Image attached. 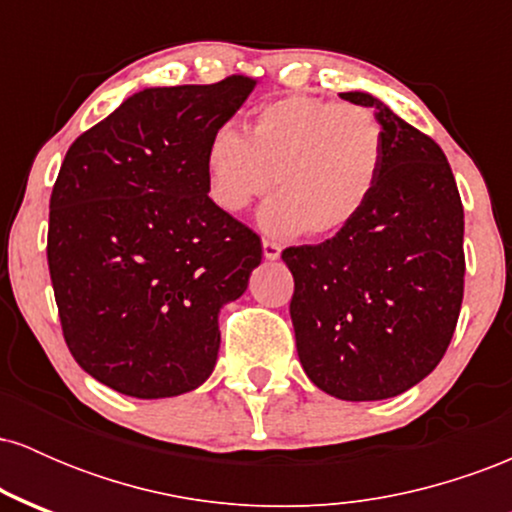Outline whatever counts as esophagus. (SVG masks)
I'll return each mask as SVG.
<instances>
[{
	"label": "esophagus",
	"instance_id": "obj_1",
	"mask_svg": "<svg viewBox=\"0 0 512 512\" xmlns=\"http://www.w3.org/2000/svg\"><path fill=\"white\" fill-rule=\"evenodd\" d=\"M262 252L267 260H279L281 255V245L274 243V240H262Z\"/></svg>",
	"mask_w": 512,
	"mask_h": 512
}]
</instances>
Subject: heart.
<instances>
[{"label": "heart", "instance_id": "b5f03b06", "mask_svg": "<svg viewBox=\"0 0 512 512\" xmlns=\"http://www.w3.org/2000/svg\"><path fill=\"white\" fill-rule=\"evenodd\" d=\"M387 139L366 108L330 98L293 96L260 105L248 137L233 125L211 134L204 156L211 202L240 214L274 187L260 211L269 236L313 238L344 233L378 190Z\"/></svg>", "mask_w": 512, "mask_h": 512}]
</instances>
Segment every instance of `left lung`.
<instances>
[{
  "label": "left lung",
  "mask_w": 512,
  "mask_h": 512,
  "mask_svg": "<svg viewBox=\"0 0 512 512\" xmlns=\"http://www.w3.org/2000/svg\"><path fill=\"white\" fill-rule=\"evenodd\" d=\"M387 154L373 199L344 233L286 248L305 375L346 402L397 397L448 351L464 293V209L443 149L368 93Z\"/></svg>",
  "instance_id": "8db88e82"
}]
</instances>
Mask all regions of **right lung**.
I'll list each match as a JSON object with an SVG mask.
<instances>
[{
  "label": "right lung",
  "mask_w": 512,
  "mask_h": 512,
  "mask_svg": "<svg viewBox=\"0 0 512 512\" xmlns=\"http://www.w3.org/2000/svg\"><path fill=\"white\" fill-rule=\"evenodd\" d=\"M257 81L144 88L86 129L50 197L48 267L62 334L98 383L139 399L209 378L219 310L262 243L207 195V144Z\"/></svg>",
  "instance_id": "1"
}]
</instances>
